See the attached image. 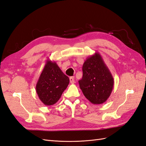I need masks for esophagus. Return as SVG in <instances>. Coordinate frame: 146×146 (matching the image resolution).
<instances>
[{
  "label": "esophagus",
  "mask_w": 146,
  "mask_h": 146,
  "mask_svg": "<svg viewBox=\"0 0 146 146\" xmlns=\"http://www.w3.org/2000/svg\"><path fill=\"white\" fill-rule=\"evenodd\" d=\"M69 80H70V83H75V80H74V78L73 77H70L69 78Z\"/></svg>",
  "instance_id": "obj_1"
}]
</instances>
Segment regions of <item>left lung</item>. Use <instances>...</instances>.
I'll use <instances>...</instances> for the list:
<instances>
[{
  "instance_id": "1",
  "label": "left lung",
  "mask_w": 146,
  "mask_h": 146,
  "mask_svg": "<svg viewBox=\"0 0 146 146\" xmlns=\"http://www.w3.org/2000/svg\"><path fill=\"white\" fill-rule=\"evenodd\" d=\"M83 77L78 81L85 98L93 104H102L111 94L114 79L99 53L88 57L82 67Z\"/></svg>"
}]
</instances>
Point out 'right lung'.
<instances>
[{"label":"right lung","mask_w":146,"mask_h":146,"mask_svg":"<svg viewBox=\"0 0 146 146\" xmlns=\"http://www.w3.org/2000/svg\"><path fill=\"white\" fill-rule=\"evenodd\" d=\"M69 83V78L55 61L47 60L36 85L39 99L45 105L57 102Z\"/></svg>","instance_id":"right-lung-1"}]
</instances>
